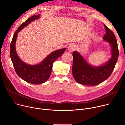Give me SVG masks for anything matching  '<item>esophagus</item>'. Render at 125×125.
<instances>
[{
	"label": "esophagus",
	"instance_id": "obj_1",
	"mask_svg": "<svg viewBox=\"0 0 125 125\" xmlns=\"http://www.w3.org/2000/svg\"><path fill=\"white\" fill-rule=\"evenodd\" d=\"M75 50V47L74 45H70L68 48V50L70 52H73Z\"/></svg>",
	"mask_w": 125,
	"mask_h": 125
}]
</instances>
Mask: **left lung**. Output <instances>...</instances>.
Returning a JSON list of instances; mask_svg holds the SVG:
<instances>
[{
    "label": "left lung",
    "instance_id": "8db88e82",
    "mask_svg": "<svg viewBox=\"0 0 125 125\" xmlns=\"http://www.w3.org/2000/svg\"><path fill=\"white\" fill-rule=\"evenodd\" d=\"M104 27L106 34L103 39L109 42L110 45L111 57L101 66H92L79 52L74 51L72 72L75 80L78 83L86 86H96L107 79L113 73L119 57V49L113 32L106 25H104Z\"/></svg>",
    "mask_w": 125,
    "mask_h": 125
}]
</instances>
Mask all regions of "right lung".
<instances>
[{
  "mask_svg": "<svg viewBox=\"0 0 125 125\" xmlns=\"http://www.w3.org/2000/svg\"><path fill=\"white\" fill-rule=\"evenodd\" d=\"M39 15H33L20 26L15 33L10 45V58L16 73L25 81L34 84L42 83L49 79L54 62L64 53L66 50L65 48L52 52L37 65H28L20 59L17 54L15 47L18 33L24 27L33 21L39 19Z\"/></svg>",
  "mask_w": 125,
  "mask_h": 125,
  "instance_id": "obj_1",
  "label": "right lung"
}]
</instances>
